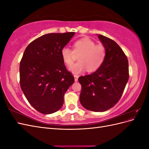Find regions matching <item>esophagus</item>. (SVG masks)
<instances>
[{
  "mask_svg": "<svg viewBox=\"0 0 149 149\" xmlns=\"http://www.w3.org/2000/svg\"><path fill=\"white\" fill-rule=\"evenodd\" d=\"M74 81L77 82L78 80V75H74Z\"/></svg>",
  "mask_w": 149,
  "mask_h": 149,
  "instance_id": "34e87169",
  "label": "esophagus"
}]
</instances>
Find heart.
<instances>
[{
    "label": "heart",
    "instance_id": "b5f03b06",
    "mask_svg": "<svg viewBox=\"0 0 149 149\" xmlns=\"http://www.w3.org/2000/svg\"><path fill=\"white\" fill-rule=\"evenodd\" d=\"M79 54V61L69 68L73 74H79L86 69L89 73L96 71L102 65L106 56L105 47L96 43L89 38H82L73 44V51L69 48L63 47L61 56L65 63L70 66L75 59L74 53Z\"/></svg>",
    "mask_w": 149,
    "mask_h": 149
}]
</instances>
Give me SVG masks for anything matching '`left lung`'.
<instances>
[{"instance_id":"obj_1","label":"left lung","mask_w":149,"mask_h":149,"mask_svg":"<svg viewBox=\"0 0 149 149\" xmlns=\"http://www.w3.org/2000/svg\"><path fill=\"white\" fill-rule=\"evenodd\" d=\"M106 50L102 65L96 71L78 78L81 85L79 101L86 109L104 112L119 101L129 79L127 58L114 40L97 35Z\"/></svg>"}]
</instances>
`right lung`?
Listing matches in <instances>:
<instances>
[{
  "label": "right lung",
  "instance_id": "add662e5",
  "mask_svg": "<svg viewBox=\"0 0 149 149\" xmlns=\"http://www.w3.org/2000/svg\"><path fill=\"white\" fill-rule=\"evenodd\" d=\"M74 33L42 35L31 42L24 53L20 63L21 89L31 106L42 114L59 110L65 93L74 81L61 56V49Z\"/></svg>",
  "mask_w": 149,
  "mask_h": 149
}]
</instances>
